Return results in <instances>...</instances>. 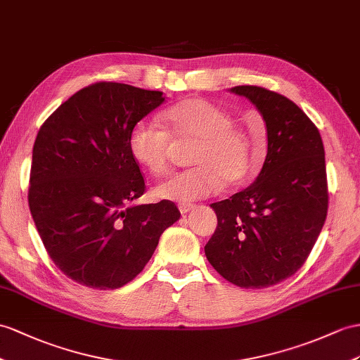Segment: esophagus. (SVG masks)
I'll list each match as a JSON object with an SVG mask.
<instances>
[{
	"label": "esophagus",
	"instance_id": "obj_1",
	"mask_svg": "<svg viewBox=\"0 0 360 360\" xmlns=\"http://www.w3.org/2000/svg\"><path fill=\"white\" fill-rule=\"evenodd\" d=\"M192 207H194V206L189 205V203H180V205H179V210H180L181 214H186V212H189V210H191Z\"/></svg>",
	"mask_w": 360,
	"mask_h": 360
}]
</instances>
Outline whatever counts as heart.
I'll return each mask as SVG.
<instances>
[{
  "label": "heart",
  "instance_id": "1",
  "mask_svg": "<svg viewBox=\"0 0 360 360\" xmlns=\"http://www.w3.org/2000/svg\"><path fill=\"white\" fill-rule=\"evenodd\" d=\"M165 128L142 120L128 137L133 159L153 175L168 171L171 140L191 143L192 168L171 175L154 189L163 200L181 203L206 198L227 186L246 183L253 171L248 163V145L241 131L223 108L201 98L185 99L162 114Z\"/></svg>",
  "mask_w": 360,
  "mask_h": 360
}]
</instances>
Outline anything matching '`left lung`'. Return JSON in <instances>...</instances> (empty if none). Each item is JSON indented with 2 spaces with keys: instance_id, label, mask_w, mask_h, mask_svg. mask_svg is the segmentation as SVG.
<instances>
[{
  "instance_id": "1",
  "label": "left lung",
  "mask_w": 360,
  "mask_h": 360,
  "mask_svg": "<svg viewBox=\"0 0 360 360\" xmlns=\"http://www.w3.org/2000/svg\"><path fill=\"white\" fill-rule=\"evenodd\" d=\"M231 91L264 119L267 155L250 186L210 205L218 224L205 253L229 283L264 288L302 267L326 223V153L316 125L285 96L255 85Z\"/></svg>"
}]
</instances>
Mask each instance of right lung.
Listing matches in <instances>:
<instances>
[{"instance_id": "right-lung-1", "label": "right lung", "mask_w": 360, "mask_h": 360, "mask_svg": "<svg viewBox=\"0 0 360 360\" xmlns=\"http://www.w3.org/2000/svg\"><path fill=\"white\" fill-rule=\"evenodd\" d=\"M165 102L162 91L96 82L44 122L33 145L29 207L64 275L114 290L140 274L180 218L169 200L129 205L146 189L129 153L131 129Z\"/></svg>"}]
</instances>
